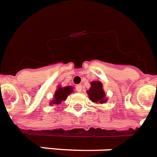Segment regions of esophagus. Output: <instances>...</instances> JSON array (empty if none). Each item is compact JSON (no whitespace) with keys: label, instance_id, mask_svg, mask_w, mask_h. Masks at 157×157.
<instances>
[{"label":"esophagus","instance_id":"esophagus-1","mask_svg":"<svg viewBox=\"0 0 157 157\" xmlns=\"http://www.w3.org/2000/svg\"><path fill=\"white\" fill-rule=\"evenodd\" d=\"M76 90L77 92H81L82 90V85H77L76 86Z\"/></svg>","mask_w":157,"mask_h":157}]
</instances>
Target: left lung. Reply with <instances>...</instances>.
<instances>
[{
    "instance_id": "1",
    "label": "left lung",
    "mask_w": 157,
    "mask_h": 157,
    "mask_svg": "<svg viewBox=\"0 0 157 157\" xmlns=\"http://www.w3.org/2000/svg\"><path fill=\"white\" fill-rule=\"evenodd\" d=\"M91 88L88 90L87 94H89L90 100L93 102L105 103L106 101L105 99V92L102 89V85L100 81H92Z\"/></svg>"
}]
</instances>
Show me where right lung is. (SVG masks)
<instances>
[{
  "label": "right lung",
  "instance_id": "right-lung-1",
  "mask_svg": "<svg viewBox=\"0 0 157 157\" xmlns=\"http://www.w3.org/2000/svg\"><path fill=\"white\" fill-rule=\"evenodd\" d=\"M72 91H73V88L71 87V86H66V87L63 88L58 87L57 90L55 93L54 100L52 101L51 105H52V104H56V105L60 104L62 102V101L65 100L67 98V97Z\"/></svg>",
  "mask_w": 157,
  "mask_h": 157
}]
</instances>
